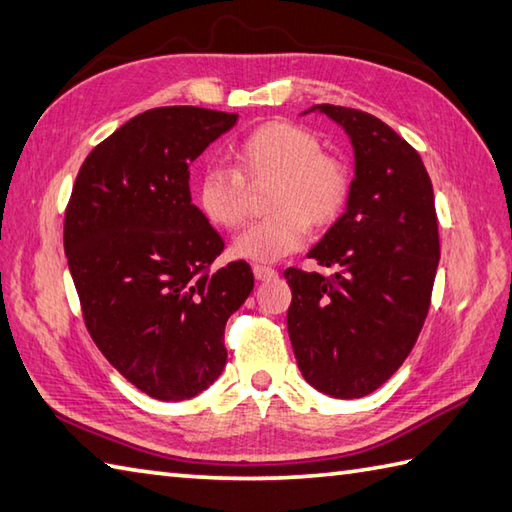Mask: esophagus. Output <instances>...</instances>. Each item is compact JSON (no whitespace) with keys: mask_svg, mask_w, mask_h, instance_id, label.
I'll use <instances>...</instances> for the list:
<instances>
[{"mask_svg":"<svg viewBox=\"0 0 512 512\" xmlns=\"http://www.w3.org/2000/svg\"><path fill=\"white\" fill-rule=\"evenodd\" d=\"M253 273H255L257 281H270V279H275L279 275L277 270L270 268V266H255Z\"/></svg>","mask_w":512,"mask_h":512,"instance_id":"esophagus-1","label":"esophagus"}]
</instances>
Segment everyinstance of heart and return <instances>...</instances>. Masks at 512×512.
Here are the masks:
<instances>
[{"instance_id": "b5f03b06", "label": "heart", "mask_w": 512, "mask_h": 512, "mask_svg": "<svg viewBox=\"0 0 512 512\" xmlns=\"http://www.w3.org/2000/svg\"><path fill=\"white\" fill-rule=\"evenodd\" d=\"M233 171L209 167L198 182V206L213 226L233 231L246 217V187L273 182L264 220L248 226L233 242V255L273 264L306 242L310 224L330 226L350 195V173L306 127L273 121L259 125L231 149Z\"/></svg>"}]
</instances>
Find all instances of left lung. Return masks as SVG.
<instances>
[{
	"instance_id": "left-lung-1",
	"label": "left lung",
	"mask_w": 512,
	"mask_h": 512,
	"mask_svg": "<svg viewBox=\"0 0 512 512\" xmlns=\"http://www.w3.org/2000/svg\"><path fill=\"white\" fill-rule=\"evenodd\" d=\"M354 147L345 213L308 257L332 277L288 268V334L308 383L332 398L372 394L405 363L427 319L440 262L433 187L422 158L380 118L314 105Z\"/></svg>"
}]
</instances>
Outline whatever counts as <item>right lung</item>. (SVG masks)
I'll return each mask as SVG.
<instances>
[{"label": "right lung", "mask_w": 512, "mask_h": 512, "mask_svg": "<svg viewBox=\"0 0 512 512\" xmlns=\"http://www.w3.org/2000/svg\"><path fill=\"white\" fill-rule=\"evenodd\" d=\"M237 114L147 110L96 145L65 209L63 248L92 341L156 400L198 396L226 365L224 328L255 286L213 268L224 239L191 204L189 165Z\"/></svg>", "instance_id": "1"}]
</instances>
